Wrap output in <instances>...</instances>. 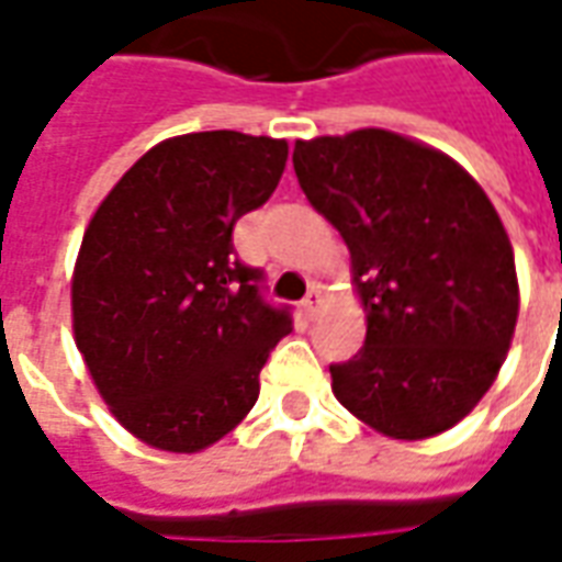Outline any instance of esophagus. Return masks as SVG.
<instances>
[{"mask_svg":"<svg viewBox=\"0 0 562 562\" xmlns=\"http://www.w3.org/2000/svg\"><path fill=\"white\" fill-rule=\"evenodd\" d=\"M301 306H304V316L313 322V318L318 316V310H322V289H318V285H313V289L306 292L304 301H301Z\"/></svg>","mask_w":562,"mask_h":562,"instance_id":"1","label":"esophagus"}]
</instances>
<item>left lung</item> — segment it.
Here are the masks:
<instances>
[{"label": "left lung", "mask_w": 562, "mask_h": 562, "mask_svg": "<svg viewBox=\"0 0 562 562\" xmlns=\"http://www.w3.org/2000/svg\"><path fill=\"white\" fill-rule=\"evenodd\" d=\"M292 161L364 301V349L330 364L337 401L394 439L454 427L494 385L518 322L491 198L446 153L385 128L297 140Z\"/></svg>", "instance_id": "obj_1"}]
</instances>
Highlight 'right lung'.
Returning <instances> with one entry per match:
<instances>
[{
	"label": "right lung",
	"mask_w": 562,
	"mask_h": 562,
	"mask_svg": "<svg viewBox=\"0 0 562 562\" xmlns=\"http://www.w3.org/2000/svg\"><path fill=\"white\" fill-rule=\"evenodd\" d=\"M289 144L195 132L156 144L108 192L71 280L75 342L116 422L161 451H201L258 401L292 330L232 232L280 183Z\"/></svg>",
	"instance_id": "right-lung-1"
}]
</instances>
